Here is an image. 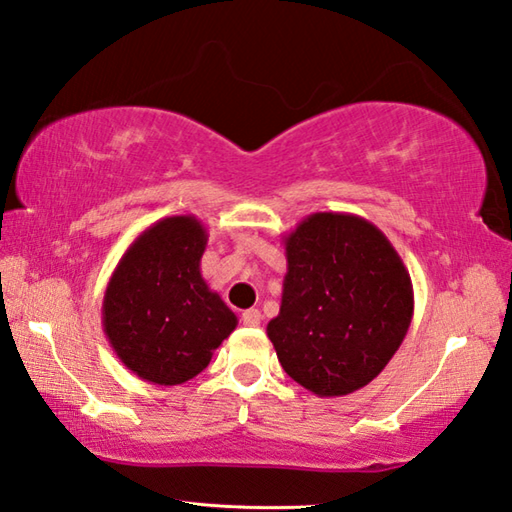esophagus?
<instances>
[{
	"mask_svg": "<svg viewBox=\"0 0 512 512\" xmlns=\"http://www.w3.org/2000/svg\"><path fill=\"white\" fill-rule=\"evenodd\" d=\"M242 324L245 326H261V321H263V315H261V310H256V308H249V310H245L242 312Z\"/></svg>",
	"mask_w": 512,
	"mask_h": 512,
	"instance_id": "1",
	"label": "esophagus"
}]
</instances>
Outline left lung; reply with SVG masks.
Masks as SVG:
<instances>
[{
	"label": "left lung",
	"instance_id": "1",
	"mask_svg": "<svg viewBox=\"0 0 512 512\" xmlns=\"http://www.w3.org/2000/svg\"><path fill=\"white\" fill-rule=\"evenodd\" d=\"M283 242L288 274L267 337L303 389L348 396L378 378L407 335V267L389 238L353 213H312Z\"/></svg>",
	"mask_w": 512,
	"mask_h": 512
}]
</instances>
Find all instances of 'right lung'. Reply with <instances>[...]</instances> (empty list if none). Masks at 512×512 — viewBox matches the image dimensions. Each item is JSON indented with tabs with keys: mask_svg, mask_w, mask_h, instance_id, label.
Listing matches in <instances>:
<instances>
[{
	"mask_svg": "<svg viewBox=\"0 0 512 512\" xmlns=\"http://www.w3.org/2000/svg\"><path fill=\"white\" fill-rule=\"evenodd\" d=\"M206 229L195 215H170L125 249L103 297V330L141 380L175 387L209 366L238 317L202 279Z\"/></svg>",
	"mask_w": 512,
	"mask_h": 512,
	"instance_id": "obj_1",
	"label": "right lung"
}]
</instances>
